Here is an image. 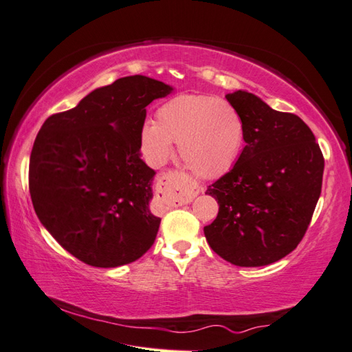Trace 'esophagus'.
Returning a JSON list of instances; mask_svg holds the SVG:
<instances>
[{
	"label": "esophagus",
	"instance_id": "34e87169",
	"mask_svg": "<svg viewBox=\"0 0 352 352\" xmlns=\"http://www.w3.org/2000/svg\"><path fill=\"white\" fill-rule=\"evenodd\" d=\"M159 186L162 190L169 192L172 195V199H174V203L178 204L190 203V201L199 193L198 184L188 175H184L182 172L177 170L163 174L159 180Z\"/></svg>",
	"mask_w": 352,
	"mask_h": 352
}]
</instances>
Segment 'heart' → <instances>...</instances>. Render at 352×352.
I'll return each instance as SVG.
<instances>
[{"label": "heart", "instance_id": "b5f03b06", "mask_svg": "<svg viewBox=\"0 0 352 352\" xmlns=\"http://www.w3.org/2000/svg\"><path fill=\"white\" fill-rule=\"evenodd\" d=\"M245 122L237 109L212 95L182 94L155 110V121L139 131L148 163L162 166L178 144L186 166L203 178H218L234 166L242 153Z\"/></svg>", "mask_w": 352, "mask_h": 352}]
</instances>
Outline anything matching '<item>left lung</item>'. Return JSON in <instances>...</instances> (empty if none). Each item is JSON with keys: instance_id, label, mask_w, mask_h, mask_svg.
<instances>
[{"instance_id": "1", "label": "left lung", "mask_w": 352, "mask_h": 352, "mask_svg": "<svg viewBox=\"0 0 352 352\" xmlns=\"http://www.w3.org/2000/svg\"><path fill=\"white\" fill-rule=\"evenodd\" d=\"M245 122V148L207 188L219 212L204 234L236 266L275 263L301 242L322 188L324 155L301 118L271 109L246 91L226 95Z\"/></svg>"}]
</instances>
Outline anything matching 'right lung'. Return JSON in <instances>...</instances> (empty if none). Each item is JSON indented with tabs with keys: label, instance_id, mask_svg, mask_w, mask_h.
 Returning <instances> with one entry per match:
<instances>
[{
	"label": "right lung",
	"instance_id": "right-lung-1",
	"mask_svg": "<svg viewBox=\"0 0 352 352\" xmlns=\"http://www.w3.org/2000/svg\"><path fill=\"white\" fill-rule=\"evenodd\" d=\"M174 87L131 76L95 89L43 122L30 155V195L48 233L95 267L129 265L151 248L155 172L140 159L146 106Z\"/></svg>",
	"mask_w": 352,
	"mask_h": 352
}]
</instances>
